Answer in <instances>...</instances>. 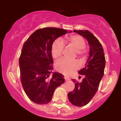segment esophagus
Segmentation results:
<instances>
[{
    "label": "esophagus",
    "instance_id": "1",
    "mask_svg": "<svg viewBox=\"0 0 121 121\" xmlns=\"http://www.w3.org/2000/svg\"><path fill=\"white\" fill-rule=\"evenodd\" d=\"M64 79H65V80L66 81H70V79L69 78H68V77L67 76H65L64 77Z\"/></svg>",
    "mask_w": 121,
    "mask_h": 121
}]
</instances>
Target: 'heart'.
<instances>
[{
  "mask_svg": "<svg viewBox=\"0 0 121 121\" xmlns=\"http://www.w3.org/2000/svg\"><path fill=\"white\" fill-rule=\"evenodd\" d=\"M65 43L67 46L75 50L77 56L79 57H81L84 54L85 41L81 36L78 35L67 36ZM64 47L65 44L61 39L59 38L54 40L51 47V54L55 59H58L61 57ZM79 67V64L77 60H68L65 59L60 60L56 65V70L65 75H69Z\"/></svg>",
  "mask_w": 121,
  "mask_h": 121,
  "instance_id": "obj_1",
  "label": "heart"
}]
</instances>
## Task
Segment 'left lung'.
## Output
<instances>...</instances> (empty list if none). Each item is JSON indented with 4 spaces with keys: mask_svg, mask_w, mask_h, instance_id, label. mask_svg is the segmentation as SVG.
<instances>
[{
    "mask_svg": "<svg viewBox=\"0 0 121 121\" xmlns=\"http://www.w3.org/2000/svg\"><path fill=\"white\" fill-rule=\"evenodd\" d=\"M87 40L90 46L89 56L85 68L78 71L84 75L81 83L73 79L75 88L68 94L69 101L77 107L88 104L96 93L100 82L103 78L105 58L101 43L92 33L88 30H74Z\"/></svg>",
    "mask_w": 121,
    "mask_h": 121,
    "instance_id": "8db88e82",
    "label": "left lung"
}]
</instances>
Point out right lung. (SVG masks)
I'll list each match as a JSON object with an SVG mask.
<instances>
[{
    "mask_svg": "<svg viewBox=\"0 0 121 121\" xmlns=\"http://www.w3.org/2000/svg\"><path fill=\"white\" fill-rule=\"evenodd\" d=\"M71 32L57 28L39 29L23 44L19 58L21 80L25 92L33 102H50L56 88L65 82L64 75L57 72L48 79L53 70L51 47L57 38Z\"/></svg>",
    "mask_w": 121,
    "mask_h": 121,
    "instance_id": "right-lung-1",
    "label": "right lung"
}]
</instances>
